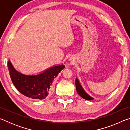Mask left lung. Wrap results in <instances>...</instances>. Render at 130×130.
Wrapping results in <instances>:
<instances>
[{
  "label": "left lung",
  "instance_id": "8db88e82",
  "mask_svg": "<svg viewBox=\"0 0 130 130\" xmlns=\"http://www.w3.org/2000/svg\"><path fill=\"white\" fill-rule=\"evenodd\" d=\"M76 91L77 92V93L82 98L87 100H92L93 99V98H92V97L88 95V94L85 92L84 90L83 89L80 83H79L78 80L77 78L76 79Z\"/></svg>",
  "mask_w": 130,
  "mask_h": 130
}]
</instances>
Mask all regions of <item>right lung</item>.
Segmentation results:
<instances>
[{"instance_id":"add662e5","label":"right lung","mask_w":130,"mask_h":130,"mask_svg":"<svg viewBox=\"0 0 130 130\" xmlns=\"http://www.w3.org/2000/svg\"><path fill=\"white\" fill-rule=\"evenodd\" d=\"M7 66L16 88L25 96L38 100L45 99L51 95L54 89V79L65 68L63 65L55 66L38 75L28 76L17 71L10 61Z\"/></svg>"}]
</instances>
